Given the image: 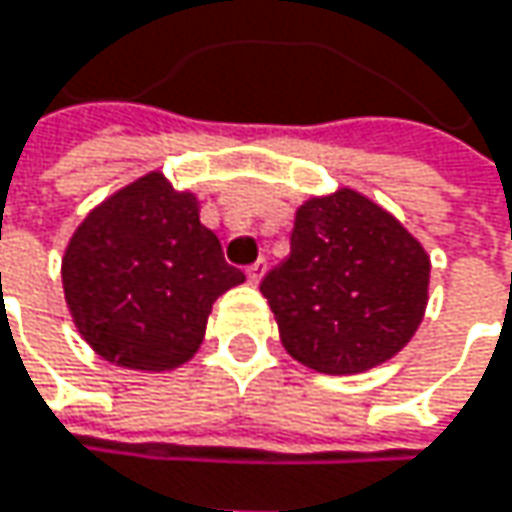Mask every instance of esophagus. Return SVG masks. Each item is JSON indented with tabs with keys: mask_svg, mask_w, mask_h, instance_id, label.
<instances>
[{
	"mask_svg": "<svg viewBox=\"0 0 512 512\" xmlns=\"http://www.w3.org/2000/svg\"><path fill=\"white\" fill-rule=\"evenodd\" d=\"M263 272H266V260H263V257H260V260H255V263L246 269V275H249V281H252V284H257V281L263 278Z\"/></svg>",
	"mask_w": 512,
	"mask_h": 512,
	"instance_id": "1",
	"label": "esophagus"
}]
</instances>
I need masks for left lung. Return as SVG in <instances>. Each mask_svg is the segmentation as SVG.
Masks as SVG:
<instances>
[{
	"mask_svg": "<svg viewBox=\"0 0 512 512\" xmlns=\"http://www.w3.org/2000/svg\"><path fill=\"white\" fill-rule=\"evenodd\" d=\"M430 257L356 189L296 210L290 255L260 281L281 344L317 373H364L397 356L427 311Z\"/></svg>",
	"mask_w": 512,
	"mask_h": 512,
	"instance_id": "1",
	"label": "left lung"
}]
</instances>
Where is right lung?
Masks as SVG:
<instances>
[{"label": "right lung", "instance_id": "1", "mask_svg": "<svg viewBox=\"0 0 512 512\" xmlns=\"http://www.w3.org/2000/svg\"><path fill=\"white\" fill-rule=\"evenodd\" d=\"M61 281L91 350L130 370H174L198 353L213 302L246 281L198 198L151 171L97 204L73 231Z\"/></svg>", "mask_w": 512, "mask_h": 512}]
</instances>
